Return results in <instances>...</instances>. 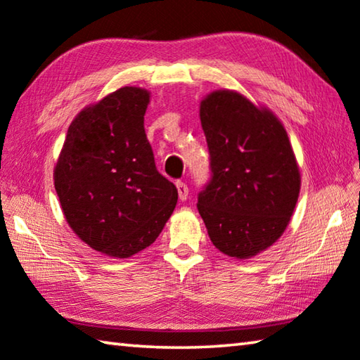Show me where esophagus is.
<instances>
[{"mask_svg": "<svg viewBox=\"0 0 360 360\" xmlns=\"http://www.w3.org/2000/svg\"><path fill=\"white\" fill-rule=\"evenodd\" d=\"M176 189H178V195H179V200H186L187 195H189V187H187L184 182L178 181L176 182Z\"/></svg>", "mask_w": 360, "mask_h": 360, "instance_id": "1", "label": "esophagus"}]
</instances>
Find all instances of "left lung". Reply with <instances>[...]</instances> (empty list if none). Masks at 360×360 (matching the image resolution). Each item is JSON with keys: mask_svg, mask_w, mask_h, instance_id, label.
I'll use <instances>...</instances> for the list:
<instances>
[{"mask_svg": "<svg viewBox=\"0 0 360 360\" xmlns=\"http://www.w3.org/2000/svg\"><path fill=\"white\" fill-rule=\"evenodd\" d=\"M211 181L198 193V213L221 253L248 259L287 229L301 189L292 142L271 108L232 89L200 102Z\"/></svg>", "mask_w": 360, "mask_h": 360, "instance_id": "obj_1", "label": "left lung"}]
</instances>
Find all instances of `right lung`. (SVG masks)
Segmentation results:
<instances>
[{
	"instance_id": "right-lung-1",
	"label": "right lung",
	"mask_w": 360,
	"mask_h": 360,
	"mask_svg": "<svg viewBox=\"0 0 360 360\" xmlns=\"http://www.w3.org/2000/svg\"><path fill=\"white\" fill-rule=\"evenodd\" d=\"M150 93L124 86L68 127L54 187L70 229L96 252L129 258L157 240L178 189L155 168L144 129Z\"/></svg>"
}]
</instances>
